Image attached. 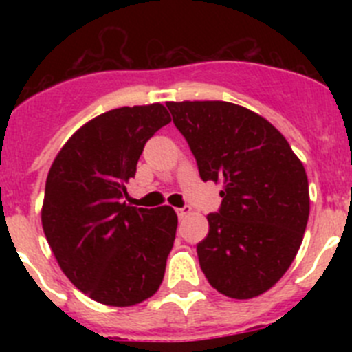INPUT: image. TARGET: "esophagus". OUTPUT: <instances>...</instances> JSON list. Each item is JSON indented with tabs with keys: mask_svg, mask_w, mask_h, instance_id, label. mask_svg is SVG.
<instances>
[{
	"mask_svg": "<svg viewBox=\"0 0 352 352\" xmlns=\"http://www.w3.org/2000/svg\"><path fill=\"white\" fill-rule=\"evenodd\" d=\"M176 213H178L179 219H185L186 214H190L192 213V208L190 206H183V208H178L176 210Z\"/></svg>",
	"mask_w": 352,
	"mask_h": 352,
	"instance_id": "34e87169",
	"label": "esophagus"
}]
</instances>
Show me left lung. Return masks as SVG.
I'll return each mask as SVG.
<instances>
[{
	"instance_id": "8db88e82",
	"label": "left lung",
	"mask_w": 352,
	"mask_h": 352,
	"mask_svg": "<svg viewBox=\"0 0 352 352\" xmlns=\"http://www.w3.org/2000/svg\"><path fill=\"white\" fill-rule=\"evenodd\" d=\"M203 182H222L197 245L201 270L229 298H256L296 257L310 213L303 164L270 121L231 102H169Z\"/></svg>"
}]
</instances>
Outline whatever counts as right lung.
Masks as SVG:
<instances>
[{"label":"right lung","mask_w":352,"mask_h":352,"mask_svg":"<svg viewBox=\"0 0 352 352\" xmlns=\"http://www.w3.org/2000/svg\"><path fill=\"white\" fill-rule=\"evenodd\" d=\"M170 121L162 104L113 109L80 126L52 162L42 227L68 280L91 300L132 307L166 273L178 217L123 203L148 139Z\"/></svg>","instance_id":"1"}]
</instances>
